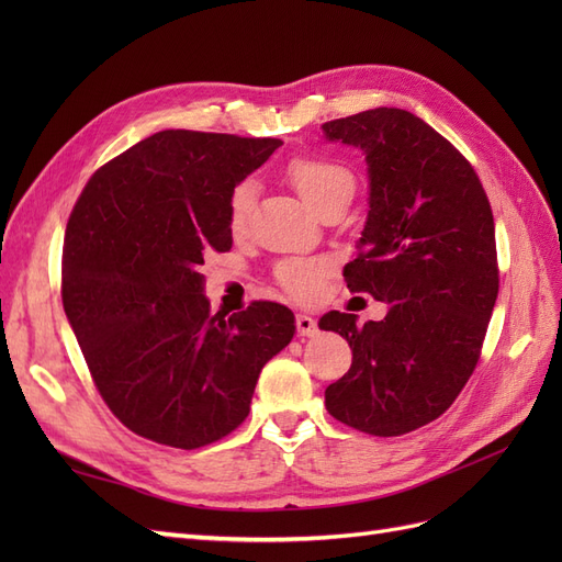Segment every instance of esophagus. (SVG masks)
I'll return each instance as SVG.
<instances>
[{"instance_id": "esophagus-1", "label": "esophagus", "mask_w": 562, "mask_h": 562, "mask_svg": "<svg viewBox=\"0 0 562 562\" xmlns=\"http://www.w3.org/2000/svg\"><path fill=\"white\" fill-rule=\"evenodd\" d=\"M295 323H297V335H302V337H316L318 335V326H316L314 316L297 314Z\"/></svg>"}]
</instances>
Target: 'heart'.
I'll return each mask as SVG.
<instances>
[{"instance_id":"obj_1","label":"heart","mask_w":562,"mask_h":562,"mask_svg":"<svg viewBox=\"0 0 562 562\" xmlns=\"http://www.w3.org/2000/svg\"><path fill=\"white\" fill-rule=\"evenodd\" d=\"M288 178L295 184L300 196L318 213L328 201L339 196H353L356 178L347 166L323 157H297L288 166ZM258 187L252 180H244L234 187L229 196V227L232 232H244ZM328 260L323 258H291L277 267V279L288 293L295 297H312L321 281L328 274Z\"/></svg>"}]
</instances>
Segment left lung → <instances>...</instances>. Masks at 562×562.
Returning a JSON list of instances; mask_svg holds the SVG:
<instances>
[{
  "instance_id": "left-lung-1",
  "label": "left lung",
  "mask_w": 562,
  "mask_h": 562,
  "mask_svg": "<svg viewBox=\"0 0 562 562\" xmlns=\"http://www.w3.org/2000/svg\"><path fill=\"white\" fill-rule=\"evenodd\" d=\"M321 128L368 164V217L347 288L389 304L366 326L356 314L321 316L318 328L351 347L326 407L363 434L401 436L443 415L481 359L499 293L495 217L471 164L413 112L378 108Z\"/></svg>"
}]
</instances>
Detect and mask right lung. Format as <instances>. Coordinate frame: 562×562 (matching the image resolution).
Segmentation results:
<instances>
[{
	"label": "right lung",
	"instance_id": "1",
	"mask_svg": "<svg viewBox=\"0 0 562 562\" xmlns=\"http://www.w3.org/2000/svg\"><path fill=\"white\" fill-rule=\"evenodd\" d=\"M277 138L159 131L83 187L67 220L63 307L100 396L133 434L180 450L232 434L293 312L211 314L199 267L232 248L229 196Z\"/></svg>",
	"mask_w": 562,
	"mask_h": 562
}]
</instances>
